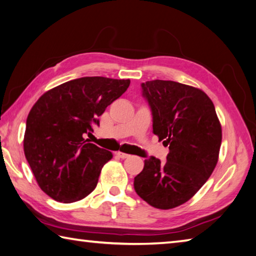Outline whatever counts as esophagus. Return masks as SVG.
I'll return each mask as SVG.
<instances>
[{
  "mask_svg": "<svg viewBox=\"0 0 256 256\" xmlns=\"http://www.w3.org/2000/svg\"><path fill=\"white\" fill-rule=\"evenodd\" d=\"M115 154H116V156H118V158H128L130 156L128 154H126V153H123V152H116Z\"/></svg>",
  "mask_w": 256,
  "mask_h": 256,
  "instance_id": "34e87169",
  "label": "esophagus"
}]
</instances>
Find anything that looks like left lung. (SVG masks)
I'll return each instance as SVG.
<instances>
[{
	"instance_id": "8db88e82",
	"label": "left lung",
	"mask_w": 256,
	"mask_h": 256,
	"mask_svg": "<svg viewBox=\"0 0 256 256\" xmlns=\"http://www.w3.org/2000/svg\"><path fill=\"white\" fill-rule=\"evenodd\" d=\"M151 108L153 133L168 146L166 161L151 156L134 178L135 192L150 205L170 210L188 202L216 166L222 128L202 90L174 81L141 84Z\"/></svg>"
}]
</instances>
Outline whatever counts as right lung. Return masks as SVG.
Returning <instances> with one entry per match:
<instances>
[{
    "label": "right lung",
    "mask_w": 256,
    "mask_h": 256,
    "mask_svg": "<svg viewBox=\"0 0 256 256\" xmlns=\"http://www.w3.org/2000/svg\"><path fill=\"white\" fill-rule=\"evenodd\" d=\"M130 80L85 76L45 92L26 120L24 154L35 180L55 201H80L96 188L112 153L83 135L100 125L98 116L126 91Z\"/></svg>",
    "instance_id": "right-lung-1"
}]
</instances>
